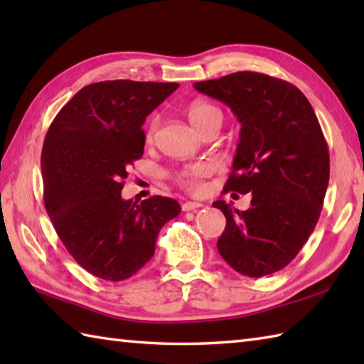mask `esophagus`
Listing matches in <instances>:
<instances>
[{
  "instance_id": "1",
  "label": "esophagus",
  "mask_w": 364,
  "mask_h": 364,
  "mask_svg": "<svg viewBox=\"0 0 364 364\" xmlns=\"http://www.w3.org/2000/svg\"><path fill=\"white\" fill-rule=\"evenodd\" d=\"M202 206L203 205L198 203V202H186V203L181 205V210L183 211H196V210H198V208H202Z\"/></svg>"
}]
</instances>
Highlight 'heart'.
Segmentation results:
<instances>
[{"instance_id": "heart-1", "label": "heart", "mask_w": 364, "mask_h": 364, "mask_svg": "<svg viewBox=\"0 0 364 364\" xmlns=\"http://www.w3.org/2000/svg\"><path fill=\"white\" fill-rule=\"evenodd\" d=\"M189 120L192 125L196 127L198 133H202L205 128H208L213 123H222V112L218 106L206 102H197L189 107ZM159 127V119L153 117L149 131H146V141L151 142L156 134ZM211 173V166L206 164V162H197V164H191L183 167L181 170L175 172L173 178L175 181L180 184L181 188L188 191H198L202 186L203 178Z\"/></svg>"}]
</instances>
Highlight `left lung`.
Returning <instances> with one entry per match:
<instances>
[{"mask_svg":"<svg viewBox=\"0 0 364 364\" xmlns=\"http://www.w3.org/2000/svg\"><path fill=\"white\" fill-rule=\"evenodd\" d=\"M225 103L241 137L225 192L252 194L247 211L214 202L227 219L218 241L236 272L259 278L297 257L319 220L330 178V156L318 117L294 84L257 72L194 82Z\"/></svg>","mask_w":364,"mask_h":364,"instance_id":"1","label":"left lung"}]
</instances>
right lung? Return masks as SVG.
I'll use <instances>...</instances> for the list:
<instances>
[{"mask_svg": "<svg viewBox=\"0 0 364 364\" xmlns=\"http://www.w3.org/2000/svg\"><path fill=\"white\" fill-rule=\"evenodd\" d=\"M180 84L115 80L82 87L58 112L42 150L43 200L60 241L98 278L122 282L154 255L173 198L123 200L128 167L144 154V122Z\"/></svg>", "mask_w": 364, "mask_h": 364, "instance_id": "add662e5", "label": "right lung"}]
</instances>
